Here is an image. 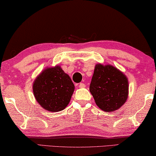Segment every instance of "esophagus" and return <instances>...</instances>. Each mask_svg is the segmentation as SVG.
I'll list each match as a JSON object with an SVG mask.
<instances>
[{"label":"esophagus","mask_w":156,"mask_h":156,"mask_svg":"<svg viewBox=\"0 0 156 156\" xmlns=\"http://www.w3.org/2000/svg\"><path fill=\"white\" fill-rule=\"evenodd\" d=\"M79 87H80V88H84V87H85V85L84 84V83H80V84H79Z\"/></svg>","instance_id":"obj_1"}]
</instances>
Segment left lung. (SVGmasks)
Listing matches in <instances>:
<instances>
[{
  "instance_id": "8db88e82",
  "label": "left lung",
  "mask_w": 156,
  "mask_h": 156,
  "mask_svg": "<svg viewBox=\"0 0 156 156\" xmlns=\"http://www.w3.org/2000/svg\"><path fill=\"white\" fill-rule=\"evenodd\" d=\"M126 76L111 65L96 64L90 91L102 111L113 112L125 103L128 97Z\"/></svg>"
}]
</instances>
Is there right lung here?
I'll list each match as a JSON object with an SVG mask.
<instances>
[{
    "mask_svg": "<svg viewBox=\"0 0 156 156\" xmlns=\"http://www.w3.org/2000/svg\"><path fill=\"white\" fill-rule=\"evenodd\" d=\"M74 89L71 78L59 66L44 69L33 84L36 101L42 108L51 112L64 110L71 100Z\"/></svg>",
    "mask_w": 156,
    "mask_h": 156,
    "instance_id": "right-lung-1",
    "label": "right lung"
}]
</instances>
